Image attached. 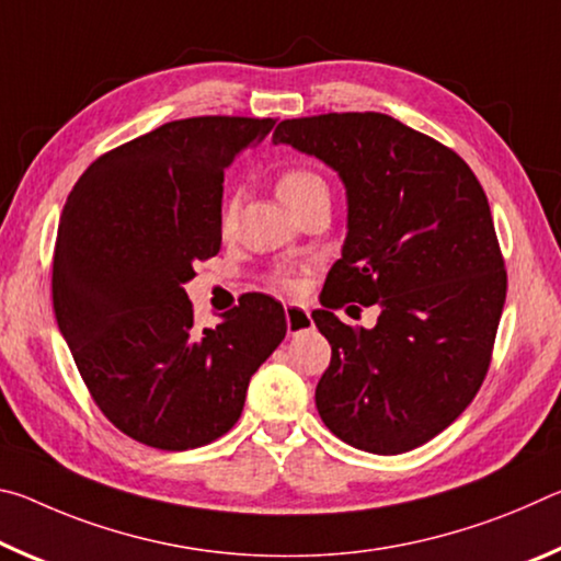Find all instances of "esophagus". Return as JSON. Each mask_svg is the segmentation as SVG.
I'll use <instances>...</instances> for the list:
<instances>
[{
	"instance_id": "1",
	"label": "esophagus",
	"mask_w": 561,
	"mask_h": 561,
	"mask_svg": "<svg viewBox=\"0 0 561 561\" xmlns=\"http://www.w3.org/2000/svg\"><path fill=\"white\" fill-rule=\"evenodd\" d=\"M284 317H287L289 334H301V331H307L311 327L309 309L301 307V304H289V307L284 309Z\"/></svg>"
}]
</instances>
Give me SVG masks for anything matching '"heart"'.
Wrapping results in <instances>:
<instances>
[{"label": "heart", "mask_w": 561, "mask_h": 561, "mask_svg": "<svg viewBox=\"0 0 561 561\" xmlns=\"http://www.w3.org/2000/svg\"><path fill=\"white\" fill-rule=\"evenodd\" d=\"M274 187H277V197L279 201L287 205V210H294V207H299L301 203H307L309 197H314L319 193H327V183L324 178H321L317 170L311 168H287L282 170V173L277 175V183H274ZM234 222V205H225L222 210V230H230ZM277 282L282 284V287H297V282H294L291 274H277Z\"/></svg>", "instance_id": "heart-1"}]
</instances>
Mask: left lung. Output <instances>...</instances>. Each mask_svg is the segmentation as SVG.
Wrapping results in <instances>:
<instances>
[{
    "label": "left lung",
    "instance_id": "left-lung-1",
    "mask_svg": "<svg viewBox=\"0 0 561 561\" xmlns=\"http://www.w3.org/2000/svg\"><path fill=\"white\" fill-rule=\"evenodd\" d=\"M272 144L319 158L346 187V240L311 314L331 344L321 421L358 450H413L490 368L507 272L485 190L458 153L386 113L282 121ZM348 300L379 304L374 330L337 321L330 309Z\"/></svg>",
    "mask_w": 561,
    "mask_h": 561
}]
</instances>
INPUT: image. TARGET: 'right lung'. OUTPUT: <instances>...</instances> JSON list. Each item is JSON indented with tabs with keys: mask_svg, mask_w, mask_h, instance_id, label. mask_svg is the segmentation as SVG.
Here are the masks:
<instances>
[{
	"mask_svg": "<svg viewBox=\"0 0 561 561\" xmlns=\"http://www.w3.org/2000/svg\"><path fill=\"white\" fill-rule=\"evenodd\" d=\"M274 118L170 121L87 168L54 247V314L93 401L160 450L201 448L242 415L252 374L287 334L279 301L247 294L195 329L183 284L222 242L225 168Z\"/></svg>",
	"mask_w": 561,
	"mask_h": 561,
	"instance_id": "obj_1",
	"label": "right lung"
}]
</instances>
